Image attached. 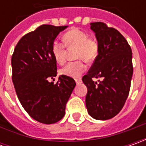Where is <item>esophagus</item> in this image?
Here are the masks:
<instances>
[{"instance_id":"esophagus-1","label":"esophagus","mask_w":146,"mask_h":146,"mask_svg":"<svg viewBox=\"0 0 146 146\" xmlns=\"http://www.w3.org/2000/svg\"><path fill=\"white\" fill-rule=\"evenodd\" d=\"M75 80H76V84H80V83L81 82V79H80H80H76Z\"/></svg>"}]
</instances>
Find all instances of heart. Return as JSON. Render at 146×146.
Returning a JSON list of instances; mask_svg holds the SVG:
<instances>
[{
    "label": "heart",
    "mask_w": 146,
    "mask_h": 146,
    "mask_svg": "<svg viewBox=\"0 0 146 146\" xmlns=\"http://www.w3.org/2000/svg\"><path fill=\"white\" fill-rule=\"evenodd\" d=\"M62 40L65 46L62 43L53 41L51 46V53L57 63L63 64L66 61L65 46L67 48H76V58L81 60L67 63L60 69L59 72L63 76L78 78L86 69V66L82 60L86 62H93L98 58L99 53L98 41L88 38L85 31L78 28H72L66 31L62 36Z\"/></svg>",
    "instance_id": "heart-1"
}]
</instances>
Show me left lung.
<instances>
[{
  "label": "left lung",
  "mask_w": 146,
  "mask_h": 146,
  "mask_svg": "<svg viewBox=\"0 0 146 146\" xmlns=\"http://www.w3.org/2000/svg\"><path fill=\"white\" fill-rule=\"evenodd\" d=\"M90 25L95 32L99 53L82 78L88 88L85 103L93 119L106 120L119 113L128 96L133 73L132 49L115 28L102 22ZM93 78L98 82H93Z\"/></svg>",
  "instance_id": "obj_1"
}]
</instances>
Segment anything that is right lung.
<instances>
[{
    "mask_svg": "<svg viewBox=\"0 0 146 146\" xmlns=\"http://www.w3.org/2000/svg\"><path fill=\"white\" fill-rule=\"evenodd\" d=\"M67 26L44 24L22 37L12 55V80L20 103L32 119L51 124L65 115L66 105L76 84L60 76L57 84V62L51 53L52 44Z\"/></svg>",
    "mask_w": 146,
    "mask_h": 146,
    "instance_id": "right-lung-1",
    "label": "right lung"
}]
</instances>
